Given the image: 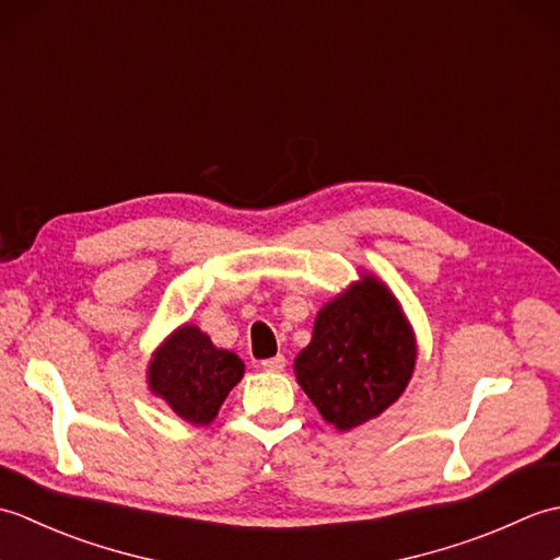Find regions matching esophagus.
Here are the masks:
<instances>
[{
	"label": "esophagus",
	"instance_id": "1",
	"mask_svg": "<svg viewBox=\"0 0 560 560\" xmlns=\"http://www.w3.org/2000/svg\"><path fill=\"white\" fill-rule=\"evenodd\" d=\"M261 368H265L267 373H281L283 368H287V359H283L281 353H279V355H271V359L261 361Z\"/></svg>",
	"mask_w": 560,
	"mask_h": 560
}]
</instances>
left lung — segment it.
I'll return each instance as SVG.
<instances>
[{
  "instance_id": "left-lung-1",
  "label": "left lung",
  "mask_w": 560,
  "mask_h": 560,
  "mask_svg": "<svg viewBox=\"0 0 560 560\" xmlns=\"http://www.w3.org/2000/svg\"><path fill=\"white\" fill-rule=\"evenodd\" d=\"M413 363V335L395 295L363 277L319 311L295 377L323 419L349 431L399 399Z\"/></svg>"
}]
</instances>
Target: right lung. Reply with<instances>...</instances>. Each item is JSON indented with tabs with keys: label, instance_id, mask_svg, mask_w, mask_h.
<instances>
[{
	"label": "right lung",
	"instance_id": "1",
	"mask_svg": "<svg viewBox=\"0 0 560 560\" xmlns=\"http://www.w3.org/2000/svg\"><path fill=\"white\" fill-rule=\"evenodd\" d=\"M243 373L233 351L217 349L199 327L185 325L153 355L149 385L180 419L207 425Z\"/></svg>",
	"mask_w": 560,
	"mask_h": 560
}]
</instances>
